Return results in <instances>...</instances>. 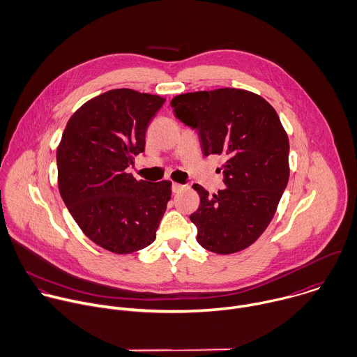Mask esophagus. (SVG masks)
Wrapping results in <instances>:
<instances>
[{
  "label": "esophagus",
  "instance_id": "esophagus-1",
  "mask_svg": "<svg viewBox=\"0 0 357 357\" xmlns=\"http://www.w3.org/2000/svg\"><path fill=\"white\" fill-rule=\"evenodd\" d=\"M183 185H181V183H172V192L174 193H178V192H181V190H183Z\"/></svg>",
  "mask_w": 357,
  "mask_h": 357
}]
</instances>
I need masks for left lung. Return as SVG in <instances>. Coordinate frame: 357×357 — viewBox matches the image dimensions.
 <instances>
[{
  "label": "left lung",
  "instance_id": "left-lung-1",
  "mask_svg": "<svg viewBox=\"0 0 357 357\" xmlns=\"http://www.w3.org/2000/svg\"><path fill=\"white\" fill-rule=\"evenodd\" d=\"M171 107L197 129L204 155L225 158L227 189L210 195L193 185L199 245L217 255L249 248L270 225L289 179V140L277 111L261 96L231 87L179 94Z\"/></svg>",
  "mask_w": 357,
  "mask_h": 357
}]
</instances>
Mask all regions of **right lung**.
<instances>
[{
	"instance_id": "obj_1",
	"label": "right lung",
	"mask_w": 357,
	"mask_h": 357,
	"mask_svg": "<svg viewBox=\"0 0 357 357\" xmlns=\"http://www.w3.org/2000/svg\"><path fill=\"white\" fill-rule=\"evenodd\" d=\"M164 102L132 89L108 90L73 112L56 149L65 206L91 242L115 255L151 245L171 199L169 181L151 183L126 172Z\"/></svg>"
}]
</instances>
